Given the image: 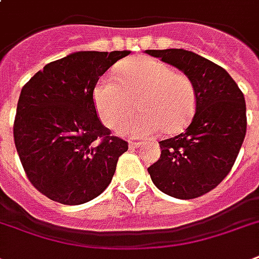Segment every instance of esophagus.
Returning <instances> with one entry per match:
<instances>
[{"label":"esophagus","instance_id":"34e87169","mask_svg":"<svg viewBox=\"0 0 259 259\" xmlns=\"http://www.w3.org/2000/svg\"><path fill=\"white\" fill-rule=\"evenodd\" d=\"M129 146H130V148H132V149H137V148H140V146H141V142L130 141L129 142Z\"/></svg>","mask_w":259,"mask_h":259}]
</instances>
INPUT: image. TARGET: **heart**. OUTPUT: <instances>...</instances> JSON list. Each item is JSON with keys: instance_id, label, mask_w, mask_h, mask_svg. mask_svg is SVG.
I'll use <instances>...</instances> for the list:
<instances>
[{"instance_id": "heart-1", "label": "heart", "mask_w": 259, "mask_h": 259, "mask_svg": "<svg viewBox=\"0 0 259 259\" xmlns=\"http://www.w3.org/2000/svg\"><path fill=\"white\" fill-rule=\"evenodd\" d=\"M196 89L192 79L173 71L153 58H133L122 62L115 78L103 76L94 89V103L99 117L113 129L129 125L138 111L142 117L133 132L149 137L161 129L179 133L196 110Z\"/></svg>"}]
</instances>
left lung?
<instances>
[{
    "label": "left lung",
    "instance_id": "left-lung-1",
    "mask_svg": "<svg viewBox=\"0 0 259 259\" xmlns=\"http://www.w3.org/2000/svg\"><path fill=\"white\" fill-rule=\"evenodd\" d=\"M192 79L197 102L189 126L160 141L161 156L148 168L161 192L195 199L213 189L233 168L246 136L245 97L229 72L191 51L148 50Z\"/></svg>",
    "mask_w": 259,
    "mask_h": 259
}]
</instances>
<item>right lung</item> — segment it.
I'll use <instances>...</instances> for the list:
<instances>
[{"label":"right lung","instance_id":"right-lung-1","mask_svg":"<svg viewBox=\"0 0 259 259\" xmlns=\"http://www.w3.org/2000/svg\"><path fill=\"white\" fill-rule=\"evenodd\" d=\"M130 51H79L47 64L22 87L14 145L26 177L51 200L78 205L105 191L127 142L110 136L94 103L99 78Z\"/></svg>","mask_w":259,"mask_h":259}]
</instances>
